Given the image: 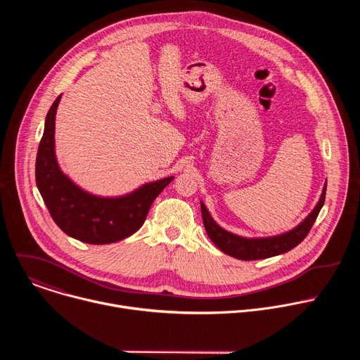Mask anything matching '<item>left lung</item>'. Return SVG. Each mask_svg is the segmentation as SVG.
<instances>
[{
	"label": "left lung",
	"mask_w": 360,
	"mask_h": 360,
	"mask_svg": "<svg viewBox=\"0 0 360 360\" xmlns=\"http://www.w3.org/2000/svg\"><path fill=\"white\" fill-rule=\"evenodd\" d=\"M326 196V184L322 189L321 198L316 203V207L312 210V212L307 215L299 225L292 228L290 231H286L279 235L274 236H262V238H245L239 236L236 233H232L222 226H219L215 219L211 217L210 211L205 207V203L200 200V211H202V219L203 226L207 231L211 240L226 255L233 256L240 261H256V259H266L272 258V256L285 253L290 249H293L296 245H299L304 236L309 233L312 225L315 224Z\"/></svg>",
	"instance_id": "obj_1"
}]
</instances>
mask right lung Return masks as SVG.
Returning a JSON list of instances; mask_svg holds the SVG:
<instances>
[{"instance_id": "obj_1", "label": "right lung", "mask_w": 360, "mask_h": 360, "mask_svg": "<svg viewBox=\"0 0 360 360\" xmlns=\"http://www.w3.org/2000/svg\"><path fill=\"white\" fill-rule=\"evenodd\" d=\"M60 95L51 105L35 162L37 188L54 222L68 236L91 245H107L135 233L150 203L174 176L146 182L120 196H99L82 189L63 172L56 153V115Z\"/></svg>"}]
</instances>
